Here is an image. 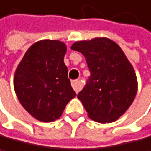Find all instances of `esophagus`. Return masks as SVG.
<instances>
[{
    "mask_svg": "<svg viewBox=\"0 0 151 151\" xmlns=\"http://www.w3.org/2000/svg\"><path fill=\"white\" fill-rule=\"evenodd\" d=\"M71 85H72V88H74V91L76 92H79L80 91V89L82 88V85H81L79 80H73L72 82H71Z\"/></svg>",
    "mask_w": 151,
    "mask_h": 151,
    "instance_id": "34e87169",
    "label": "esophagus"
}]
</instances>
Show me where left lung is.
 I'll use <instances>...</instances> for the list:
<instances>
[{
  "mask_svg": "<svg viewBox=\"0 0 151 151\" xmlns=\"http://www.w3.org/2000/svg\"><path fill=\"white\" fill-rule=\"evenodd\" d=\"M71 49L82 53L91 71L87 85L78 93L91 119L116 122L134 101L138 81L122 49L108 37L80 40Z\"/></svg>",
  "mask_w": 151,
  "mask_h": 151,
  "instance_id": "left-lung-1",
  "label": "left lung"
}]
</instances>
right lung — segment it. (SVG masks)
<instances>
[{
    "label": "right lung",
    "instance_id": "1",
    "mask_svg": "<svg viewBox=\"0 0 151 151\" xmlns=\"http://www.w3.org/2000/svg\"><path fill=\"white\" fill-rule=\"evenodd\" d=\"M66 49L60 40H39L27 50L15 70L13 86L18 100L39 122L60 119L76 96L63 62Z\"/></svg>",
    "mask_w": 151,
    "mask_h": 151
}]
</instances>
